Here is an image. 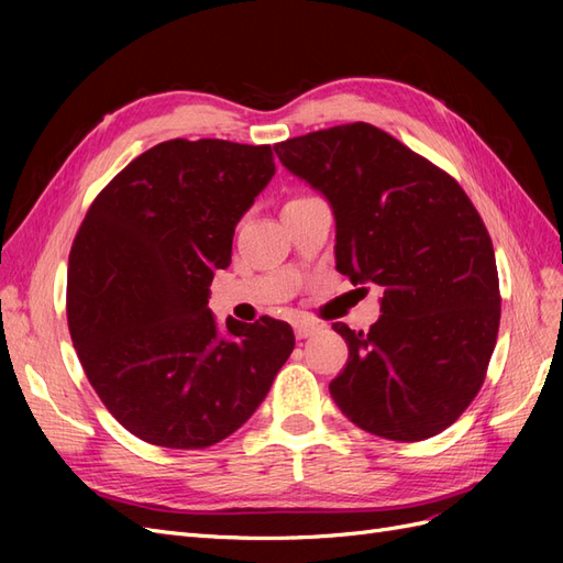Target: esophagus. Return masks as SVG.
I'll list each match as a JSON object with an SVG mask.
<instances>
[{"instance_id": "esophagus-1", "label": "esophagus", "mask_w": 563, "mask_h": 563, "mask_svg": "<svg viewBox=\"0 0 563 563\" xmlns=\"http://www.w3.org/2000/svg\"><path fill=\"white\" fill-rule=\"evenodd\" d=\"M294 329H296V335H298V338H310V335H314V333L321 331V323L302 319V321H296Z\"/></svg>"}]
</instances>
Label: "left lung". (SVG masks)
<instances>
[{
	"label": "left lung",
	"instance_id": "obj_1",
	"mask_svg": "<svg viewBox=\"0 0 563 563\" xmlns=\"http://www.w3.org/2000/svg\"><path fill=\"white\" fill-rule=\"evenodd\" d=\"M335 216V269L380 288L368 331L345 323L347 366L329 385L356 428L391 441L446 430L476 397L496 347L500 288L482 216L446 172L364 124L275 145Z\"/></svg>",
	"mask_w": 563,
	"mask_h": 563
}]
</instances>
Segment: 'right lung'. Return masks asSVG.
<instances>
[{"label":"right lung","mask_w":563,"mask_h":563,"mask_svg":"<svg viewBox=\"0 0 563 563\" xmlns=\"http://www.w3.org/2000/svg\"><path fill=\"white\" fill-rule=\"evenodd\" d=\"M275 176L269 145L166 141L117 174L75 236L67 323L96 395L147 444L207 449L255 413L294 329L209 310L216 269Z\"/></svg>","instance_id":"1"}]
</instances>
